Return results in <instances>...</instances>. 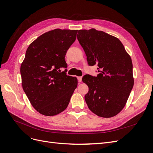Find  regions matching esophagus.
<instances>
[{"label": "esophagus", "instance_id": "1", "mask_svg": "<svg viewBox=\"0 0 153 153\" xmlns=\"http://www.w3.org/2000/svg\"><path fill=\"white\" fill-rule=\"evenodd\" d=\"M77 79H78L79 82H81V81H82V77H81V76L77 77Z\"/></svg>", "mask_w": 153, "mask_h": 153}]
</instances>
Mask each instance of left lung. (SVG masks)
<instances>
[{"mask_svg": "<svg viewBox=\"0 0 153 153\" xmlns=\"http://www.w3.org/2000/svg\"><path fill=\"white\" fill-rule=\"evenodd\" d=\"M77 37L88 64L97 65L100 72L82 79L89 88L85 96L88 107L100 117L115 116L125 106L134 86L131 57L119 39L104 32L79 30Z\"/></svg>", "mask_w": 153, "mask_h": 153, "instance_id": "left-lung-1", "label": "left lung"}]
</instances>
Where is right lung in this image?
I'll return each mask as SVG.
<instances>
[{"label": "right lung", "mask_w": 153, "mask_h": 153, "mask_svg": "<svg viewBox=\"0 0 153 153\" xmlns=\"http://www.w3.org/2000/svg\"><path fill=\"white\" fill-rule=\"evenodd\" d=\"M77 31L60 28L49 31L27 50L20 67L22 88L33 107L44 116H55L65 110L77 86L76 77L60 69L67 67L65 56Z\"/></svg>", "instance_id": "1"}]
</instances>
